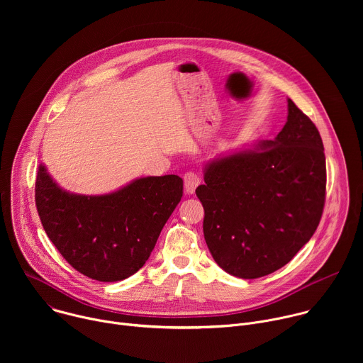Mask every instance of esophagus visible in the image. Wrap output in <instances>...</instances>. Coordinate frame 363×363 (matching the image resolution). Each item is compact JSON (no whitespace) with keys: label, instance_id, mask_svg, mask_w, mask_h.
Wrapping results in <instances>:
<instances>
[{"label":"esophagus","instance_id":"esophagus-1","mask_svg":"<svg viewBox=\"0 0 363 363\" xmlns=\"http://www.w3.org/2000/svg\"><path fill=\"white\" fill-rule=\"evenodd\" d=\"M199 184H201V178L195 172H186L184 175V185H185L186 194H194Z\"/></svg>","mask_w":363,"mask_h":363}]
</instances>
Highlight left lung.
I'll list each match as a JSON object with an SVG mask.
<instances>
[{"label":"left lung","mask_w":363,"mask_h":363,"mask_svg":"<svg viewBox=\"0 0 363 363\" xmlns=\"http://www.w3.org/2000/svg\"><path fill=\"white\" fill-rule=\"evenodd\" d=\"M273 140L218 157L203 168V237L216 263L240 279L286 266L315 234L325 206L326 158L315 123L293 100Z\"/></svg>","instance_id":"8db88e82"}]
</instances>
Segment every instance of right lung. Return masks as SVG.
<instances>
[{"instance_id":"add662e5","label":"right lung","mask_w":363,"mask_h":363,"mask_svg":"<svg viewBox=\"0 0 363 363\" xmlns=\"http://www.w3.org/2000/svg\"><path fill=\"white\" fill-rule=\"evenodd\" d=\"M178 175L145 177L105 195L60 188L40 164L35 206L66 262L97 281H121L143 267L182 198Z\"/></svg>"}]
</instances>
